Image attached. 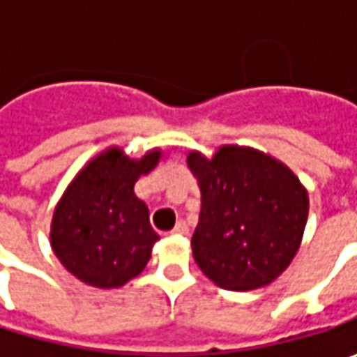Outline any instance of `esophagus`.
<instances>
[{"label": "esophagus", "mask_w": 357, "mask_h": 357, "mask_svg": "<svg viewBox=\"0 0 357 357\" xmlns=\"http://www.w3.org/2000/svg\"><path fill=\"white\" fill-rule=\"evenodd\" d=\"M172 234H176V236H186L188 234V227H186L185 220H178L174 228H172Z\"/></svg>", "instance_id": "34e87169"}]
</instances>
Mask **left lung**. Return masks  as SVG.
<instances>
[{"instance_id":"left-lung-1","label":"left lung","mask_w":357,"mask_h":357,"mask_svg":"<svg viewBox=\"0 0 357 357\" xmlns=\"http://www.w3.org/2000/svg\"><path fill=\"white\" fill-rule=\"evenodd\" d=\"M200 186L192 256L225 290H256L274 282L300 248L308 192L294 172L264 153L225 144L213 158L188 153Z\"/></svg>"}]
</instances>
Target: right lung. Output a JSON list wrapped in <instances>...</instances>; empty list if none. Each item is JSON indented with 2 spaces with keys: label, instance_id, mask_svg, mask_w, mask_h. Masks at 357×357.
<instances>
[{
  "label": "right lung",
  "instance_id": "obj_1",
  "mask_svg": "<svg viewBox=\"0 0 357 357\" xmlns=\"http://www.w3.org/2000/svg\"><path fill=\"white\" fill-rule=\"evenodd\" d=\"M160 151L129 158L109 146L77 172L55 206L51 248L75 278L95 288H119L139 276L158 234L135 183L160 160Z\"/></svg>",
  "mask_w": 357,
  "mask_h": 357
}]
</instances>
